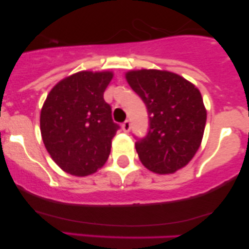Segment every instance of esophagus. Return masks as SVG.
Here are the masks:
<instances>
[{
  "instance_id": "esophagus-1",
  "label": "esophagus",
  "mask_w": 249,
  "mask_h": 249,
  "mask_svg": "<svg viewBox=\"0 0 249 249\" xmlns=\"http://www.w3.org/2000/svg\"><path fill=\"white\" fill-rule=\"evenodd\" d=\"M130 127H131V123H130V121H127L126 119V121L122 124L123 131H124V132H128V131H130Z\"/></svg>"
}]
</instances>
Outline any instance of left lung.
<instances>
[{
    "instance_id": "left-lung-1",
    "label": "left lung",
    "mask_w": 249,
    "mask_h": 249,
    "mask_svg": "<svg viewBox=\"0 0 249 249\" xmlns=\"http://www.w3.org/2000/svg\"><path fill=\"white\" fill-rule=\"evenodd\" d=\"M126 81L148 113L147 134L136 142L142 165L159 174L186 166L201 144L206 125L200 91L170 71H128Z\"/></svg>"
}]
</instances>
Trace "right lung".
<instances>
[{
  "instance_id": "add662e5",
  "label": "right lung",
  "mask_w": 249,
  "mask_h": 249,
  "mask_svg": "<svg viewBox=\"0 0 249 249\" xmlns=\"http://www.w3.org/2000/svg\"><path fill=\"white\" fill-rule=\"evenodd\" d=\"M113 73L81 71L57 83L41 111V133L53 161L67 173L85 177L105 164L119 125L104 91Z\"/></svg>"
}]
</instances>
